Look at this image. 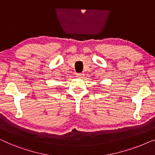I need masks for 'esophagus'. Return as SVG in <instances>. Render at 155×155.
Masks as SVG:
<instances>
[{
    "instance_id": "esophagus-1",
    "label": "esophagus",
    "mask_w": 155,
    "mask_h": 155,
    "mask_svg": "<svg viewBox=\"0 0 155 155\" xmlns=\"http://www.w3.org/2000/svg\"><path fill=\"white\" fill-rule=\"evenodd\" d=\"M77 77L82 78V77H84V74H82V73H77Z\"/></svg>"
}]
</instances>
